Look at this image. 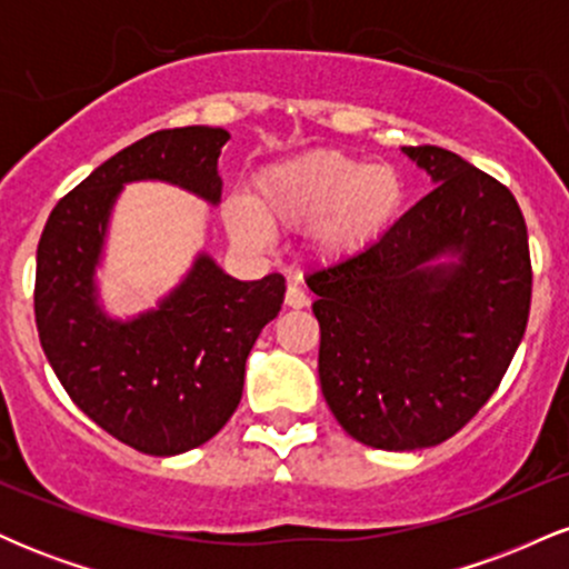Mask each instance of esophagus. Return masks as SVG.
<instances>
[{"label":"esophagus","instance_id":"obj_1","mask_svg":"<svg viewBox=\"0 0 569 569\" xmlns=\"http://www.w3.org/2000/svg\"><path fill=\"white\" fill-rule=\"evenodd\" d=\"M307 305H310V297H307L305 289H299V286H289V289H286V307L302 310Z\"/></svg>","mask_w":569,"mask_h":569}]
</instances>
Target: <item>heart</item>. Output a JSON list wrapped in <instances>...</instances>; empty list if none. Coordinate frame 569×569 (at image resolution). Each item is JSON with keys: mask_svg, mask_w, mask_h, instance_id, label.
Masks as SVG:
<instances>
[{"mask_svg": "<svg viewBox=\"0 0 569 569\" xmlns=\"http://www.w3.org/2000/svg\"><path fill=\"white\" fill-rule=\"evenodd\" d=\"M407 198L403 176L390 162H363L337 149L299 154L264 168L251 184V202L227 198V230L243 246L262 248L267 227L302 230L323 259L367 251L393 227Z\"/></svg>", "mask_w": 569, "mask_h": 569, "instance_id": "heart-1", "label": "heart"}]
</instances>
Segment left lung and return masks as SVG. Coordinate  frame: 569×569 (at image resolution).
<instances>
[{"mask_svg": "<svg viewBox=\"0 0 569 569\" xmlns=\"http://www.w3.org/2000/svg\"><path fill=\"white\" fill-rule=\"evenodd\" d=\"M433 179L367 251L312 272L318 377L356 441L409 452L473 420L511 363L532 297L511 189L441 147H403Z\"/></svg>", "mask_w": 569, "mask_h": 569, "instance_id": "left-lung-1", "label": "left lung"}]
</instances>
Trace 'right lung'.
<instances>
[{"mask_svg": "<svg viewBox=\"0 0 569 569\" xmlns=\"http://www.w3.org/2000/svg\"><path fill=\"white\" fill-rule=\"evenodd\" d=\"M224 128L158 130L58 200L37 248L39 342L71 401L143 455L189 452L219 433L243 396L246 358L280 312L286 280H234L208 253L154 310L117 321L98 305L109 217L130 181H168L217 206Z\"/></svg>", "mask_w": 569, "mask_h": 569, "instance_id": "right-lung-1", "label": "right lung"}]
</instances>
